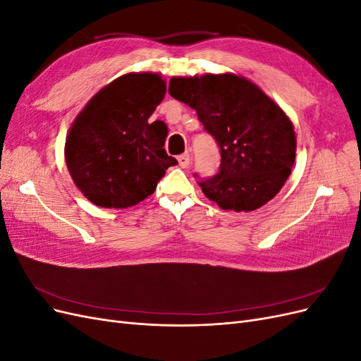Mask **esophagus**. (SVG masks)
Here are the masks:
<instances>
[{"mask_svg":"<svg viewBox=\"0 0 361 361\" xmlns=\"http://www.w3.org/2000/svg\"><path fill=\"white\" fill-rule=\"evenodd\" d=\"M178 161H179V166L182 169H187L190 166V162H191V157H190V154H183L178 158Z\"/></svg>","mask_w":361,"mask_h":361,"instance_id":"esophagus-1","label":"esophagus"}]
</instances>
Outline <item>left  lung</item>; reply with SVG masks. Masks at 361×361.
<instances>
[{"mask_svg": "<svg viewBox=\"0 0 361 361\" xmlns=\"http://www.w3.org/2000/svg\"><path fill=\"white\" fill-rule=\"evenodd\" d=\"M169 93L197 111L221 152L216 176L199 182L221 209L251 212L288 180L297 137L288 114L259 85L235 73L173 76Z\"/></svg>", "mask_w": 361, "mask_h": 361, "instance_id": "1", "label": "left lung"}]
</instances>
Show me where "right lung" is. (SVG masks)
<instances>
[{
    "instance_id": "right-lung-1",
    "label": "right lung",
    "mask_w": 361,
    "mask_h": 361,
    "mask_svg": "<svg viewBox=\"0 0 361 361\" xmlns=\"http://www.w3.org/2000/svg\"><path fill=\"white\" fill-rule=\"evenodd\" d=\"M166 90L159 73H125L102 87L75 117L64 158L76 188L96 206H135L178 164L164 149L167 125L149 122Z\"/></svg>"
}]
</instances>
